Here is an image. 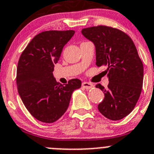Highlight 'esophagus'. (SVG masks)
Wrapping results in <instances>:
<instances>
[{
    "mask_svg": "<svg viewBox=\"0 0 154 154\" xmlns=\"http://www.w3.org/2000/svg\"><path fill=\"white\" fill-rule=\"evenodd\" d=\"M82 87L87 89V90H89V89H93L94 87V85L91 83H89V82H83L82 83Z\"/></svg>",
    "mask_w": 154,
    "mask_h": 154,
    "instance_id": "1",
    "label": "esophagus"
}]
</instances>
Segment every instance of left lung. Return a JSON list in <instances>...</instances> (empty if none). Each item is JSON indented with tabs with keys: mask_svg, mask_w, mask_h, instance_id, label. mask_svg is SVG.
<instances>
[{
	"mask_svg": "<svg viewBox=\"0 0 154 154\" xmlns=\"http://www.w3.org/2000/svg\"><path fill=\"white\" fill-rule=\"evenodd\" d=\"M82 34L94 43L96 64L107 67L108 89L96 85L105 95L99 111L107 119L120 120L135 107L143 87V66L137 48L128 34L111 26L88 27Z\"/></svg>",
	"mask_w": 154,
	"mask_h": 154,
	"instance_id": "1",
	"label": "left lung"
}]
</instances>
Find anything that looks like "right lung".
<instances>
[{"instance_id": "obj_1", "label": "right lung", "mask_w": 154, "mask_h": 154, "mask_svg": "<svg viewBox=\"0 0 154 154\" xmlns=\"http://www.w3.org/2000/svg\"><path fill=\"white\" fill-rule=\"evenodd\" d=\"M74 32V30L42 32L29 43L19 59V95L30 114L42 122L52 123L59 119L67 109L74 90L81 87V81L77 78L59 84L52 74L63 47Z\"/></svg>"}]
</instances>
